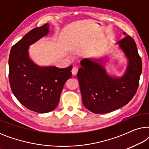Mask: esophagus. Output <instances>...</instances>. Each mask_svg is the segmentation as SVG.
<instances>
[{"label": "esophagus", "instance_id": "34e87169", "mask_svg": "<svg viewBox=\"0 0 149 149\" xmlns=\"http://www.w3.org/2000/svg\"><path fill=\"white\" fill-rule=\"evenodd\" d=\"M71 72H72V74L73 75H76L77 74V72H78V68H77V67H73Z\"/></svg>", "mask_w": 149, "mask_h": 149}]
</instances>
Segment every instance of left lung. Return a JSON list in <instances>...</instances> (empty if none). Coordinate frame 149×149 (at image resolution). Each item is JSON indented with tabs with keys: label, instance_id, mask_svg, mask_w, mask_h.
<instances>
[{
	"label": "left lung",
	"instance_id": "8db88e82",
	"mask_svg": "<svg viewBox=\"0 0 149 149\" xmlns=\"http://www.w3.org/2000/svg\"><path fill=\"white\" fill-rule=\"evenodd\" d=\"M117 42L127 60L123 76L108 74L104 64L107 58H85L81 61L77 73L84 107L93 113H108L127 104L136 94L140 74L142 60L134 40L125 32Z\"/></svg>",
	"mask_w": 149,
	"mask_h": 149
}]
</instances>
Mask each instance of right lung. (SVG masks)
Returning a JSON list of instances; mask_svg holds the SVG:
<instances>
[{"label": "right lung", "mask_w": 149, "mask_h": 149, "mask_svg": "<svg viewBox=\"0 0 149 149\" xmlns=\"http://www.w3.org/2000/svg\"><path fill=\"white\" fill-rule=\"evenodd\" d=\"M49 28V24H45L28 32L12 47L9 58L12 92L22 104L38 113L56 109L65 83L72 77V66L65 68L40 66L30 58V45L47 35Z\"/></svg>", "instance_id": "obj_1"}]
</instances>
